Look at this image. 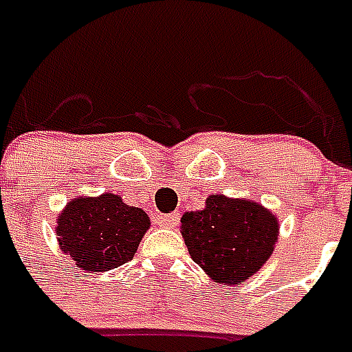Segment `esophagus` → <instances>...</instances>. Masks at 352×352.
I'll return each instance as SVG.
<instances>
[{
  "instance_id": "esophagus-1",
  "label": "esophagus",
  "mask_w": 352,
  "mask_h": 352,
  "mask_svg": "<svg viewBox=\"0 0 352 352\" xmlns=\"http://www.w3.org/2000/svg\"><path fill=\"white\" fill-rule=\"evenodd\" d=\"M179 221L178 214H158L156 216V223L160 227H167V229H174Z\"/></svg>"
}]
</instances>
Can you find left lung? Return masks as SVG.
Wrapping results in <instances>:
<instances>
[{"label": "left lung", "instance_id": "8db88e82", "mask_svg": "<svg viewBox=\"0 0 352 352\" xmlns=\"http://www.w3.org/2000/svg\"><path fill=\"white\" fill-rule=\"evenodd\" d=\"M182 236L192 261L210 280L240 285L271 258L280 221L254 199L210 194L204 209L182 216Z\"/></svg>", "mask_w": 352, "mask_h": 352}]
</instances>
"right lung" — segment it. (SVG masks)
<instances>
[{
  "label": "right lung",
  "mask_w": 352,
  "mask_h": 352,
  "mask_svg": "<svg viewBox=\"0 0 352 352\" xmlns=\"http://www.w3.org/2000/svg\"><path fill=\"white\" fill-rule=\"evenodd\" d=\"M151 227V218L122 196H76L56 220L61 252L85 272H105L123 265L138 251Z\"/></svg>",
  "instance_id": "right-lung-1"
}]
</instances>
